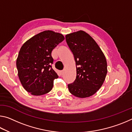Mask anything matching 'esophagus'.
<instances>
[{"instance_id": "1", "label": "esophagus", "mask_w": 132, "mask_h": 132, "mask_svg": "<svg viewBox=\"0 0 132 132\" xmlns=\"http://www.w3.org/2000/svg\"><path fill=\"white\" fill-rule=\"evenodd\" d=\"M64 74V71H63V70H62V71H61V75H63Z\"/></svg>"}]
</instances>
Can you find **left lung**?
<instances>
[{
  "instance_id": "obj_1",
  "label": "left lung",
  "mask_w": 132,
  "mask_h": 132,
  "mask_svg": "<svg viewBox=\"0 0 132 132\" xmlns=\"http://www.w3.org/2000/svg\"><path fill=\"white\" fill-rule=\"evenodd\" d=\"M76 65V78L68 84L70 93L79 98L90 97L101 88L107 73L106 58L92 37L83 31L66 35Z\"/></svg>"
}]
</instances>
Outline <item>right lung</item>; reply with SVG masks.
<instances>
[{"instance_id": "1", "label": "right lung", "mask_w": 132, "mask_h": 132, "mask_svg": "<svg viewBox=\"0 0 132 132\" xmlns=\"http://www.w3.org/2000/svg\"><path fill=\"white\" fill-rule=\"evenodd\" d=\"M64 39L62 34L48 30L31 38L21 46L16 66L19 79L27 92L41 95L52 90L58 76L52 68L51 53Z\"/></svg>"}]
</instances>
